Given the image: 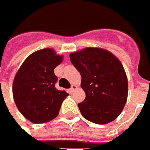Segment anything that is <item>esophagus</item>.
<instances>
[{
    "label": "esophagus",
    "mask_w": 150,
    "mask_h": 150,
    "mask_svg": "<svg viewBox=\"0 0 150 150\" xmlns=\"http://www.w3.org/2000/svg\"><path fill=\"white\" fill-rule=\"evenodd\" d=\"M75 89H77V86H76V85H72V87H71V88L69 89V91H70V93H73Z\"/></svg>",
    "instance_id": "1"
}]
</instances>
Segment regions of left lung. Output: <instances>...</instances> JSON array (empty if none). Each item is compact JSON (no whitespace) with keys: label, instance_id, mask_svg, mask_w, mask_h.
Masks as SVG:
<instances>
[{"label":"left lung","instance_id":"8db88e82","mask_svg":"<svg viewBox=\"0 0 150 150\" xmlns=\"http://www.w3.org/2000/svg\"><path fill=\"white\" fill-rule=\"evenodd\" d=\"M69 57L81 74V87L86 94L78 103L82 116L96 124L116 119L128 98V78L119 59L100 47H86Z\"/></svg>","mask_w":150,"mask_h":150}]
</instances>
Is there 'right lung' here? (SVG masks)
Here are the masks:
<instances>
[{
	"label": "right lung",
	"mask_w": 150,
	"mask_h": 150,
	"mask_svg": "<svg viewBox=\"0 0 150 150\" xmlns=\"http://www.w3.org/2000/svg\"><path fill=\"white\" fill-rule=\"evenodd\" d=\"M62 55L52 48L31 54L21 64L13 82V97L22 115L34 123H44L55 118L63 100L69 96L55 88L54 69Z\"/></svg>",
	"instance_id": "obj_1"
}]
</instances>
